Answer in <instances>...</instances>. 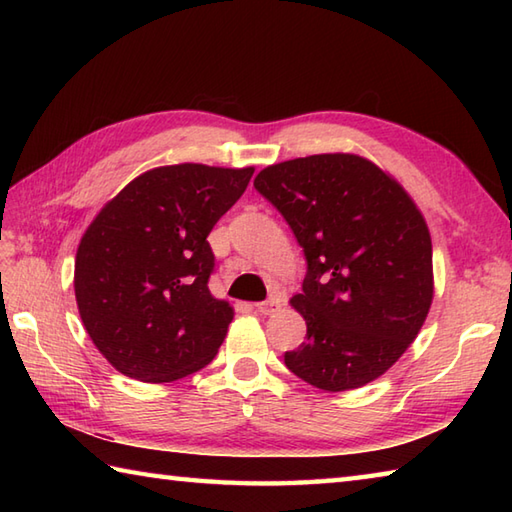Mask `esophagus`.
<instances>
[{
  "label": "esophagus",
  "instance_id": "1",
  "mask_svg": "<svg viewBox=\"0 0 512 512\" xmlns=\"http://www.w3.org/2000/svg\"><path fill=\"white\" fill-rule=\"evenodd\" d=\"M279 308H281L279 299H268V301H259V303H255V310H257L259 314H275Z\"/></svg>",
  "mask_w": 512,
  "mask_h": 512
}]
</instances>
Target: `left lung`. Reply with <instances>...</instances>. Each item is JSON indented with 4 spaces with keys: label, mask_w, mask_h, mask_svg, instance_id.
<instances>
[{
    "label": "left lung",
    "mask_w": 512,
    "mask_h": 512,
    "mask_svg": "<svg viewBox=\"0 0 512 512\" xmlns=\"http://www.w3.org/2000/svg\"><path fill=\"white\" fill-rule=\"evenodd\" d=\"M255 189L286 217L308 273L290 306L308 332L284 361L323 391L383 376L416 339L433 301L429 226L400 182L356 154L270 165Z\"/></svg>",
    "instance_id": "left-lung-1"
}]
</instances>
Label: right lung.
<instances>
[{"mask_svg":"<svg viewBox=\"0 0 512 512\" xmlns=\"http://www.w3.org/2000/svg\"><path fill=\"white\" fill-rule=\"evenodd\" d=\"M253 171L198 162L149 169L83 233L76 306L96 350L121 374L171 383L213 361L235 312L209 290L215 257L206 237Z\"/></svg>","mask_w":512,"mask_h":512,"instance_id":"1","label":"right lung"}]
</instances>
